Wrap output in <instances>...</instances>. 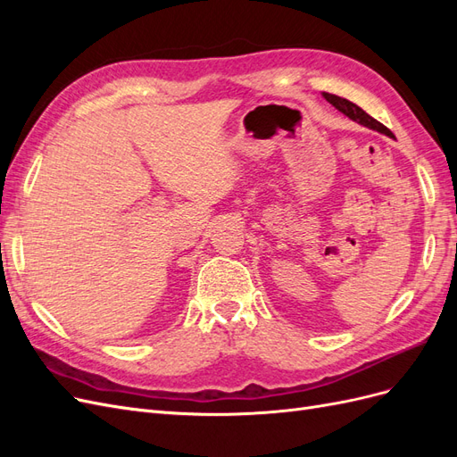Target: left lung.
I'll use <instances>...</instances> for the list:
<instances>
[{
    "label": "left lung",
    "instance_id": "left-lung-1",
    "mask_svg": "<svg viewBox=\"0 0 457 457\" xmlns=\"http://www.w3.org/2000/svg\"><path fill=\"white\" fill-rule=\"evenodd\" d=\"M322 96H324V99H326L331 106H336V108L339 110V112L347 116L349 120H353V121H356V123H361V126H364V128H368V129L383 133V135H386V137H393L391 129H386V128L383 126V123H379L378 120H373L370 114H366L364 110H362L361 106H358V104H354V103H351V101H347V99H343V96L331 95V93H322Z\"/></svg>",
    "mask_w": 457,
    "mask_h": 457
}]
</instances>
